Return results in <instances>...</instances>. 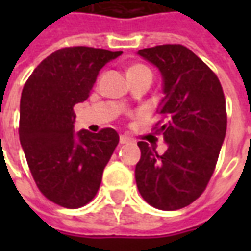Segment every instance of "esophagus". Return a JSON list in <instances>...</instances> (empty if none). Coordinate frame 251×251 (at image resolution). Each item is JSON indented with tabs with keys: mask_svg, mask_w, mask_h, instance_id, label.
<instances>
[{
	"mask_svg": "<svg viewBox=\"0 0 251 251\" xmlns=\"http://www.w3.org/2000/svg\"><path fill=\"white\" fill-rule=\"evenodd\" d=\"M131 140L130 138H129V137H126V136H121L120 137V142L121 144H129V142H130Z\"/></svg>",
	"mask_w": 251,
	"mask_h": 251,
	"instance_id": "obj_1",
	"label": "esophagus"
}]
</instances>
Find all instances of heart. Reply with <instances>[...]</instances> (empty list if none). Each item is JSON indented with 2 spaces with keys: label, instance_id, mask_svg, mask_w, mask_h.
Returning <instances> with one entry per match:
<instances>
[{
  "label": "heart",
  "instance_id": "b5f03b06",
  "mask_svg": "<svg viewBox=\"0 0 251 251\" xmlns=\"http://www.w3.org/2000/svg\"><path fill=\"white\" fill-rule=\"evenodd\" d=\"M141 74H148V75L152 76V72H151V70H149L145 64H133V66L129 67V70H127V75H129V76L141 75Z\"/></svg>",
  "mask_w": 251,
  "mask_h": 251
}]
</instances>
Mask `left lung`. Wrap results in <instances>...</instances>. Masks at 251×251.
<instances>
[{
    "instance_id": "left-lung-1",
    "label": "left lung",
    "mask_w": 251,
    "mask_h": 251,
    "mask_svg": "<svg viewBox=\"0 0 251 251\" xmlns=\"http://www.w3.org/2000/svg\"><path fill=\"white\" fill-rule=\"evenodd\" d=\"M138 55L161 71L165 97L153 130L163 134L167 151L140 141L136 183L149 204L163 211L187 207L204 192L226 136L223 88L215 72L181 44L144 48Z\"/></svg>"
}]
</instances>
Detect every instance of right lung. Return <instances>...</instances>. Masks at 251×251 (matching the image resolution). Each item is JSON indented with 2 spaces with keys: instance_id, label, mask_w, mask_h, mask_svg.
<instances>
[{
  "instance_id": "add662e5",
  "label": "right lung",
  "mask_w": 251,
  "mask_h": 251,
  "mask_svg": "<svg viewBox=\"0 0 251 251\" xmlns=\"http://www.w3.org/2000/svg\"><path fill=\"white\" fill-rule=\"evenodd\" d=\"M121 53L67 47L46 57L25 82L20 142L37 188L60 207L79 208L94 199L120 142L111 127L75 134L74 106L88 98L99 70Z\"/></svg>"
}]
</instances>
